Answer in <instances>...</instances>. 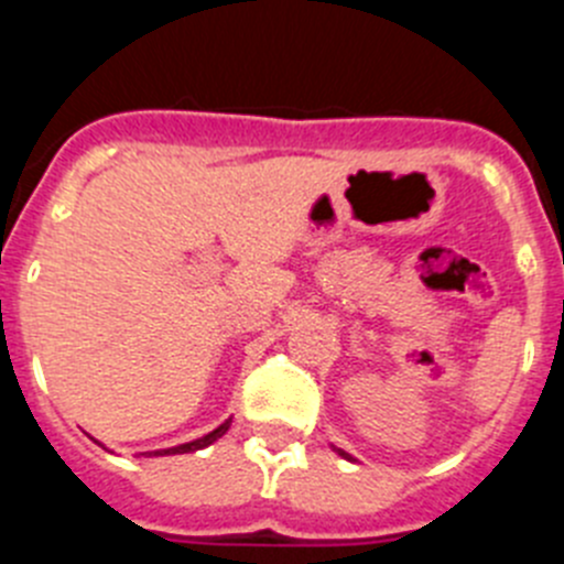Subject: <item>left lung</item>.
Masks as SVG:
<instances>
[{"label":"left lung","mask_w":564,"mask_h":564,"mask_svg":"<svg viewBox=\"0 0 564 564\" xmlns=\"http://www.w3.org/2000/svg\"><path fill=\"white\" fill-rule=\"evenodd\" d=\"M333 449H336V446H333ZM336 452H338V455H341V457H347V460H352V457L347 455V452H344V449H336Z\"/></svg>","instance_id":"8db88e82"}]
</instances>
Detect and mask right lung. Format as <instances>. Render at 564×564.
<instances>
[{
    "label": "right lung",
    "mask_w": 564,
    "mask_h": 564,
    "mask_svg": "<svg viewBox=\"0 0 564 564\" xmlns=\"http://www.w3.org/2000/svg\"><path fill=\"white\" fill-rule=\"evenodd\" d=\"M228 426H231V417L228 421H223L217 430H212L208 435L197 437V441H188V443H181V446H172V449H158V452H141V455L147 457H166V455H188V452H197V449H206V446H212L217 437H223L228 432Z\"/></svg>",
    "instance_id": "1"
}]
</instances>
